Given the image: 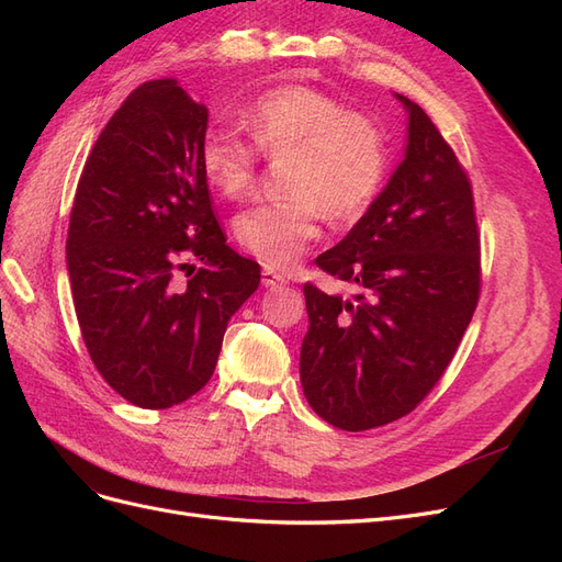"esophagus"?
I'll list each match as a JSON object with an SVG mask.
<instances>
[{
  "label": "esophagus",
  "instance_id": "34e87169",
  "mask_svg": "<svg viewBox=\"0 0 562 562\" xmlns=\"http://www.w3.org/2000/svg\"><path fill=\"white\" fill-rule=\"evenodd\" d=\"M262 283L267 288H283L288 281H285L283 274H279V271H274L271 267H265L262 269Z\"/></svg>",
  "mask_w": 562,
  "mask_h": 562
}]
</instances>
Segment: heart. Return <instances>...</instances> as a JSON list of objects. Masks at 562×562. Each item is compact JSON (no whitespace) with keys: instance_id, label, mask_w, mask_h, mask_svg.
I'll use <instances>...</instances> for the list:
<instances>
[{"instance_id":"1","label":"heart","mask_w":562,"mask_h":562,"mask_svg":"<svg viewBox=\"0 0 562 562\" xmlns=\"http://www.w3.org/2000/svg\"><path fill=\"white\" fill-rule=\"evenodd\" d=\"M252 143L211 128L199 147L203 178L217 194L244 199L260 171V151L283 161L288 196L244 211L234 236L267 267H291L318 239L321 217L356 223L382 190L389 168L386 133L375 119L312 87H279L246 112Z\"/></svg>"}]
</instances>
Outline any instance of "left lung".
<instances>
[{
    "label": "left lung",
    "instance_id": "8db88e82",
    "mask_svg": "<svg viewBox=\"0 0 562 562\" xmlns=\"http://www.w3.org/2000/svg\"><path fill=\"white\" fill-rule=\"evenodd\" d=\"M396 98L407 112L405 157L345 239L316 258L356 295L304 283L300 382L312 411L345 431L413 413L450 366L481 295L469 176L427 112Z\"/></svg>",
    "mask_w": 562,
    "mask_h": 562
}]
</instances>
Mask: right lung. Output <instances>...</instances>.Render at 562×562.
<instances>
[{"label": "right lung", "instance_id": "add662e5", "mask_svg": "<svg viewBox=\"0 0 562 562\" xmlns=\"http://www.w3.org/2000/svg\"><path fill=\"white\" fill-rule=\"evenodd\" d=\"M206 128V105L176 79L145 81L98 135L70 213L67 274L83 345L116 394L145 411L206 386L229 318L260 285V265L217 225L199 166Z\"/></svg>", "mask_w": 562, "mask_h": 562}]
</instances>
